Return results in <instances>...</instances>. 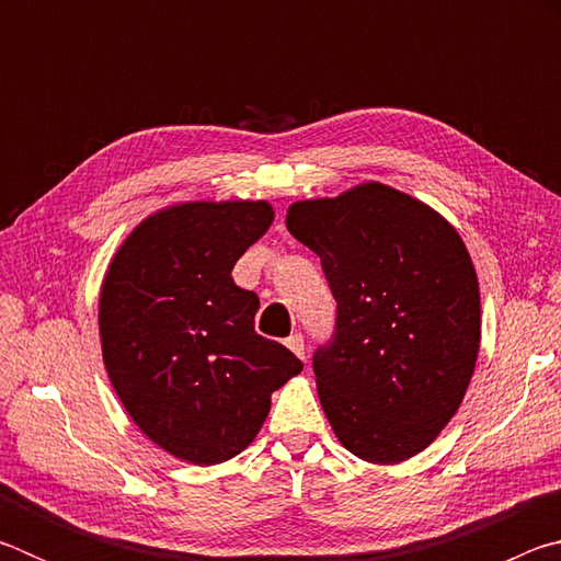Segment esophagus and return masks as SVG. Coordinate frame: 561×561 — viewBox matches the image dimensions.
<instances>
[{
  "mask_svg": "<svg viewBox=\"0 0 561 561\" xmlns=\"http://www.w3.org/2000/svg\"><path fill=\"white\" fill-rule=\"evenodd\" d=\"M284 344H287L291 354H297L299 358H307V356H304V354H307V348H304V336L301 334H291L287 341H284Z\"/></svg>",
  "mask_w": 561,
  "mask_h": 561,
  "instance_id": "1",
  "label": "esophagus"
}]
</instances>
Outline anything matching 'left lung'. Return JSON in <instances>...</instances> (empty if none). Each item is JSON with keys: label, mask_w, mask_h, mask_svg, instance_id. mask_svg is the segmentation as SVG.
<instances>
[{"label": "left lung", "mask_w": 561, "mask_h": 561, "mask_svg": "<svg viewBox=\"0 0 561 561\" xmlns=\"http://www.w3.org/2000/svg\"><path fill=\"white\" fill-rule=\"evenodd\" d=\"M287 230L319 254L336 327L314 354L319 401L346 450L393 465L435 440L480 351V289L455 227L381 183L294 203Z\"/></svg>", "instance_id": "1"}]
</instances>
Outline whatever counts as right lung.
I'll list each match as a JSON object with an SVG mask.
<instances>
[{
  "mask_svg": "<svg viewBox=\"0 0 561 561\" xmlns=\"http://www.w3.org/2000/svg\"><path fill=\"white\" fill-rule=\"evenodd\" d=\"M264 201L183 203L121 244L99 299L103 364L150 440L195 465L234 458L260 433L270 398L304 364L260 336V299L234 262L270 230Z\"/></svg>",
  "mask_w": 561,
  "mask_h": 561,
  "instance_id": "1",
  "label": "right lung"
}]
</instances>
